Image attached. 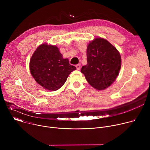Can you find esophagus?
Returning a JSON list of instances; mask_svg holds the SVG:
<instances>
[{"label": "esophagus", "instance_id": "esophagus-1", "mask_svg": "<svg viewBox=\"0 0 150 150\" xmlns=\"http://www.w3.org/2000/svg\"><path fill=\"white\" fill-rule=\"evenodd\" d=\"M76 68L77 70H80V69H81V65H80V64H78V65H76Z\"/></svg>", "mask_w": 150, "mask_h": 150}]
</instances>
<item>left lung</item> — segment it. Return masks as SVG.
Returning a JSON list of instances; mask_svg holds the SVG:
<instances>
[{"label": "left lung", "mask_w": 150, "mask_h": 150, "mask_svg": "<svg viewBox=\"0 0 150 150\" xmlns=\"http://www.w3.org/2000/svg\"><path fill=\"white\" fill-rule=\"evenodd\" d=\"M87 64L81 71L90 85L97 90L109 87L121 68V56L117 49L107 40L96 38L87 46Z\"/></svg>", "instance_id": "8db88e82"}]
</instances>
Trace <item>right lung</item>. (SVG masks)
Listing matches in <instances>:
<instances>
[{
    "label": "right lung",
    "mask_w": 150,
    "mask_h": 150,
    "mask_svg": "<svg viewBox=\"0 0 150 150\" xmlns=\"http://www.w3.org/2000/svg\"><path fill=\"white\" fill-rule=\"evenodd\" d=\"M30 71L35 81L42 88L56 91L65 83L69 75L76 69L63 58L59 48L43 43L35 50L30 60Z\"/></svg>",
    "instance_id": "obj_1"
}]
</instances>
